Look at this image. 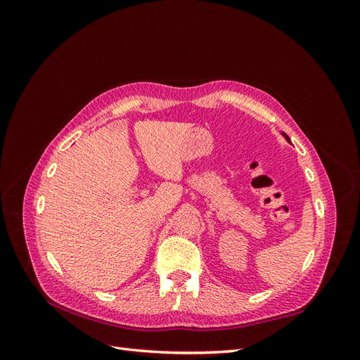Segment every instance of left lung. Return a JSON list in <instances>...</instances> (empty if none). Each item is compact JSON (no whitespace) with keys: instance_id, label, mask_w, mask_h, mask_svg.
Listing matches in <instances>:
<instances>
[{"instance_id":"1","label":"left lung","mask_w":360,"mask_h":360,"mask_svg":"<svg viewBox=\"0 0 360 360\" xmlns=\"http://www.w3.org/2000/svg\"><path fill=\"white\" fill-rule=\"evenodd\" d=\"M284 136H285V138H287V141H288V143H290V138H288V136H287V135H285V134H284Z\"/></svg>"}]
</instances>
